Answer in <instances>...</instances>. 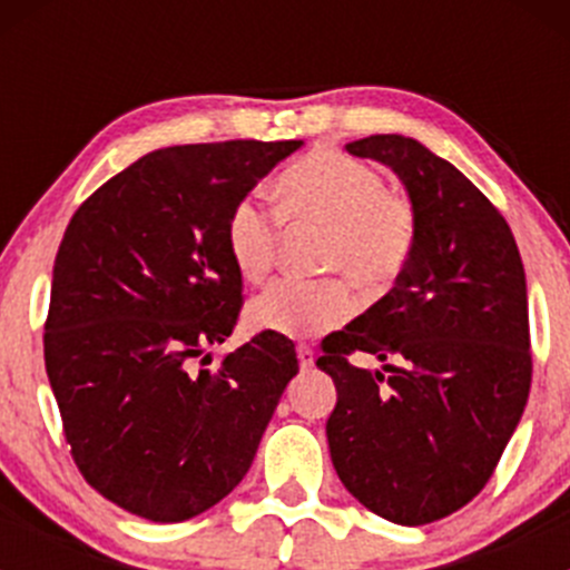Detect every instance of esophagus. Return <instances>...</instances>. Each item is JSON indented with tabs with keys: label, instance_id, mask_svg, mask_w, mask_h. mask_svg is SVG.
I'll return each mask as SVG.
<instances>
[{
	"label": "esophagus",
	"instance_id": "obj_1",
	"mask_svg": "<svg viewBox=\"0 0 570 570\" xmlns=\"http://www.w3.org/2000/svg\"><path fill=\"white\" fill-rule=\"evenodd\" d=\"M297 361H301V370H312L314 361H317V355H314L312 347L301 344V347H297Z\"/></svg>",
	"mask_w": 570,
	"mask_h": 570
}]
</instances>
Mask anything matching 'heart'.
Wrapping results in <instances>:
<instances>
[{
	"label": "heart",
	"instance_id": "heart-1",
	"mask_svg": "<svg viewBox=\"0 0 570 570\" xmlns=\"http://www.w3.org/2000/svg\"><path fill=\"white\" fill-rule=\"evenodd\" d=\"M281 215L325 228L320 267L342 273L370 295L389 292L411 264L419 217L411 198L386 187L381 170L342 151H317L292 165L278 181ZM281 217L258 198H243L226 220V250L248 284L269 275ZM344 278L278 281L250 301L248 322L262 333L308 338L344 325L355 314Z\"/></svg>",
	"mask_w": 570,
	"mask_h": 570
}]
</instances>
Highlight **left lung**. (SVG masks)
<instances>
[{
    "label": "left lung",
    "instance_id": "8db88e82",
    "mask_svg": "<svg viewBox=\"0 0 570 570\" xmlns=\"http://www.w3.org/2000/svg\"><path fill=\"white\" fill-rule=\"evenodd\" d=\"M389 165L419 217L411 264L386 297L322 342L336 383L325 424L338 480L394 524L446 519L485 488L532 383L519 245L497 206L413 137L347 142ZM386 360L358 371L347 354Z\"/></svg>",
    "mask_w": 570,
    "mask_h": 570
}]
</instances>
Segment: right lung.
<instances>
[{"label":"right lung","mask_w":570,"mask_h":570,"mask_svg":"<svg viewBox=\"0 0 570 570\" xmlns=\"http://www.w3.org/2000/svg\"><path fill=\"white\" fill-rule=\"evenodd\" d=\"M303 140H226L146 154L68 223L43 358L88 485L176 524L239 485L286 383L295 344L256 333L215 370L243 308L226 250L234 206Z\"/></svg>","instance_id":"obj_1"}]
</instances>
